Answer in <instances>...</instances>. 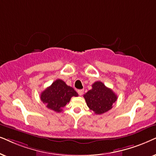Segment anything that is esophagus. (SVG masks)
Wrapping results in <instances>:
<instances>
[{
    "mask_svg": "<svg viewBox=\"0 0 156 156\" xmlns=\"http://www.w3.org/2000/svg\"><path fill=\"white\" fill-rule=\"evenodd\" d=\"M83 92H84V90H83V89H80V90H78V93L79 95H82L83 94Z\"/></svg>",
    "mask_w": 156,
    "mask_h": 156,
    "instance_id": "1",
    "label": "esophagus"
}]
</instances>
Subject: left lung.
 I'll use <instances>...</instances> for the list:
<instances>
[{
    "label": "left lung",
    "mask_w": 156,
    "mask_h": 156,
    "mask_svg": "<svg viewBox=\"0 0 156 156\" xmlns=\"http://www.w3.org/2000/svg\"><path fill=\"white\" fill-rule=\"evenodd\" d=\"M83 97L89 108L99 115L111 110L118 98L115 93L101 81L95 82Z\"/></svg>",
    "instance_id": "obj_1"
}]
</instances>
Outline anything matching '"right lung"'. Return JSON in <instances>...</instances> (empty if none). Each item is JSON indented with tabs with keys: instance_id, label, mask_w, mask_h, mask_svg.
<instances>
[{
	"instance_id": "right-lung-1",
	"label": "right lung",
	"mask_w": 156,
	"mask_h": 156,
	"mask_svg": "<svg viewBox=\"0 0 156 156\" xmlns=\"http://www.w3.org/2000/svg\"><path fill=\"white\" fill-rule=\"evenodd\" d=\"M78 95L72 87L67 86L63 80L57 79L41 93V99L48 108L59 113L70 102L73 96Z\"/></svg>"
}]
</instances>
